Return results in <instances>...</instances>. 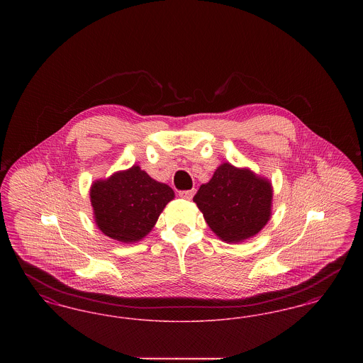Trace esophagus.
Listing matches in <instances>:
<instances>
[{"mask_svg":"<svg viewBox=\"0 0 363 363\" xmlns=\"http://www.w3.org/2000/svg\"><path fill=\"white\" fill-rule=\"evenodd\" d=\"M194 193H196V189L179 190L178 191L179 197H182V199H191L194 196Z\"/></svg>","mask_w":363,"mask_h":363,"instance_id":"obj_1","label":"esophagus"}]
</instances>
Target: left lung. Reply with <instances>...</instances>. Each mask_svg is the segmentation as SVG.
I'll use <instances>...</instances> for the list:
<instances>
[{
  "mask_svg": "<svg viewBox=\"0 0 363 363\" xmlns=\"http://www.w3.org/2000/svg\"><path fill=\"white\" fill-rule=\"evenodd\" d=\"M193 201L218 237L241 242L256 235L269 220L272 188L252 172L223 163L200 186Z\"/></svg>",
  "mask_w": 363,
  "mask_h": 363,
  "instance_id": "1",
  "label": "left lung"
}]
</instances>
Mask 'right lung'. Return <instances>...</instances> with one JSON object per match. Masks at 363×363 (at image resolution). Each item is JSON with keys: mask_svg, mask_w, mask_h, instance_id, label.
Returning <instances> with one entry per match:
<instances>
[{"mask_svg": "<svg viewBox=\"0 0 363 363\" xmlns=\"http://www.w3.org/2000/svg\"><path fill=\"white\" fill-rule=\"evenodd\" d=\"M95 222L107 237L120 242H136L145 237L174 191L156 182L138 166L116 173L91 188Z\"/></svg>", "mask_w": 363, "mask_h": 363, "instance_id": "obj_1", "label": "right lung"}]
</instances>
